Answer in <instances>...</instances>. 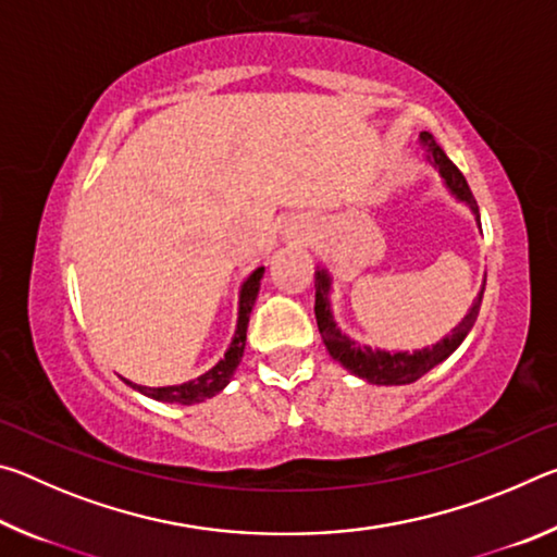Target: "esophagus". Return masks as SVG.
I'll list each match as a JSON object with an SVG mask.
<instances>
[{
    "label": "esophagus",
    "mask_w": 557,
    "mask_h": 557,
    "mask_svg": "<svg viewBox=\"0 0 557 557\" xmlns=\"http://www.w3.org/2000/svg\"><path fill=\"white\" fill-rule=\"evenodd\" d=\"M312 225L309 223H301V221H289L285 225V231H282V240L285 243H299L305 245L307 240H312Z\"/></svg>",
    "instance_id": "esophagus-1"
}]
</instances>
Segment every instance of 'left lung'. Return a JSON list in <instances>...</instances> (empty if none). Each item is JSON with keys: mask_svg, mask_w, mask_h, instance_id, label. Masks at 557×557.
<instances>
[{"mask_svg": "<svg viewBox=\"0 0 557 557\" xmlns=\"http://www.w3.org/2000/svg\"><path fill=\"white\" fill-rule=\"evenodd\" d=\"M418 143L422 147V152H425L422 159H425V162L440 174L447 194L455 201L467 206L471 215H474L479 231H482L479 206L469 191L467 178L461 176L459 169L449 162V157L442 152V147L435 143V137H432L430 132H420ZM484 282H482V289H479V295L474 297V301H471V307L467 309L465 319H461V322L451 329L445 338H440L437 344L425 346V348H414V351H388V348H379V346L373 348L369 344L354 342L351 336L338 329L336 317H334V305H332L334 277L324 265H317L314 314H317L319 334H322V342L326 346L329 356L342 363L348 373H354L356 379L373 385H408L422 379V375L435 369V366H440L442 361H447V358L457 351L459 344L465 342L467 334L471 332V326L476 322L479 307H482Z\"/></svg>", "mask_w": 557, "mask_h": 557, "instance_id": "8db88e82", "label": "left lung"}]
</instances>
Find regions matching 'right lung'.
I'll list each match as a JSON object with an SVG mask.
<instances>
[{
  "mask_svg": "<svg viewBox=\"0 0 557 557\" xmlns=\"http://www.w3.org/2000/svg\"><path fill=\"white\" fill-rule=\"evenodd\" d=\"M265 275V268L252 270L238 292V319H235V332L231 338V346L225 348V354L219 363L213 366L201 375H196L194 381L178 383V385H162V388H149V385H139L127 381L137 393L147 395V398L159 400V403H176V405H196L211 400L213 395L225 391V385L231 383L235 369H238L243 351H245V336H248V322L250 312L256 307L258 292H260V280Z\"/></svg>",
  "mask_w": 557,
  "mask_h": 557,
  "instance_id": "obj_1",
  "label": "right lung"
}]
</instances>
